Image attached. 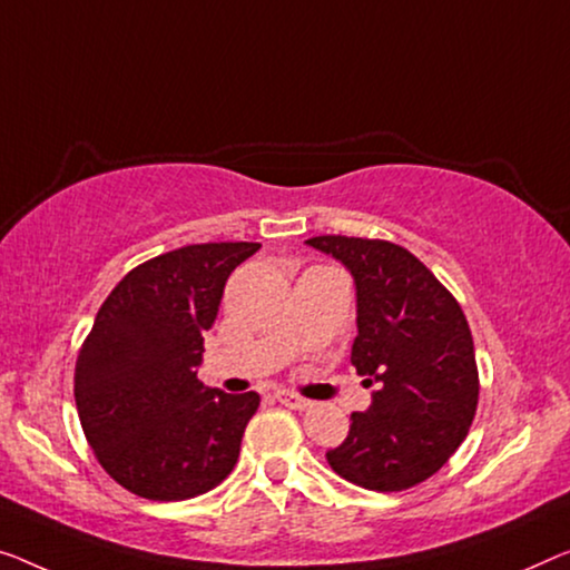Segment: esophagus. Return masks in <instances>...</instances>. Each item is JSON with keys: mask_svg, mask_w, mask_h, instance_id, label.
Segmentation results:
<instances>
[{"mask_svg": "<svg viewBox=\"0 0 570 570\" xmlns=\"http://www.w3.org/2000/svg\"><path fill=\"white\" fill-rule=\"evenodd\" d=\"M276 399H278V402H282L284 406H288V410H299V412H304V410H312V402H309V399L296 396V394H292V392H278V394H276Z\"/></svg>", "mask_w": 570, "mask_h": 570, "instance_id": "esophagus-1", "label": "esophagus"}]
</instances>
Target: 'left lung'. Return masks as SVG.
<instances>
[{
    "label": "left lung",
    "mask_w": 570,
    "mask_h": 570,
    "mask_svg": "<svg viewBox=\"0 0 570 570\" xmlns=\"http://www.w3.org/2000/svg\"><path fill=\"white\" fill-rule=\"evenodd\" d=\"M307 245L355 278L358 337L351 363L368 386V412L351 414L345 443L327 450L337 475L371 491L430 479L469 435L479 406L473 335L455 296L402 245L320 235Z\"/></svg>",
    "instance_id": "8db88e82"
}]
</instances>
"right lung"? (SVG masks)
<instances>
[{
	"label": "right lung",
	"instance_id": "1",
	"mask_svg": "<svg viewBox=\"0 0 570 570\" xmlns=\"http://www.w3.org/2000/svg\"><path fill=\"white\" fill-rule=\"evenodd\" d=\"M261 243H202L135 266L112 288L73 373L81 430L122 489L181 502L223 483L261 396L204 386L197 366L225 282Z\"/></svg>",
	"mask_w": 570,
	"mask_h": 570
}]
</instances>
